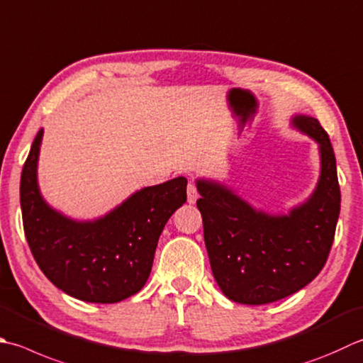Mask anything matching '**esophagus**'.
Instances as JSON below:
<instances>
[{
  "instance_id": "esophagus-1",
  "label": "esophagus",
  "mask_w": 363,
  "mask_h": 363,
  "mask_svg": "<svg viewBox=\"0 0 363 363\" xmlns=\"http://www.w3.org/2000/svg\"><path fill=\"white\" fill-rule=\"evenodd\" d=\"M196 200H198V190L195 186V181L190 179L189 186H187V201L194 204Z\"/></svg>"
}]
</instances>
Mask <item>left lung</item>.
I'll list each match as a JSON object with an SVG mask.
<instances>
[{"label": "left lung", "instance_id": "8db88e82", "mask_svg": "<svg viewBox=\"0 0 363 363\" xmlns=\"http://www.w3.org/2000/svg\"><path fill=\"white\" fill-rule=\"evenodd\" d=\"M293 125L319 145L321 176L308 200L288 216H269L222 184L196 181L212 274L234 302L280 301L307 286L328 261L342 201L335 154L318 119L297 115Z\"/></svg>", "mask_w": 363, "mask_h": 363}]
</instances>
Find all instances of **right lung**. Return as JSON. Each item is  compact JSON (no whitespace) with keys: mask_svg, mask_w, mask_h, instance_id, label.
I'll use <instances>...</instances> for the list:
<instances>
[{"mask_svg":"<svg viewBox=\"0 0 363 363\" xmlns=\"http://www.w3.org/2000/svg\"><path fill=\"white\" fill-rule=\"evenodd\" d=\"M39 130L23 165L20 204L31 253L47 279L84 302L115 303L137 294L173 212L187 201V179L145 187L102 218L75 222L50 208L38 186Z\"/></svg>","mask_w":363,"mask_h":363,"instance_id":"add662e5","label":"right lung"}]
</instances>
